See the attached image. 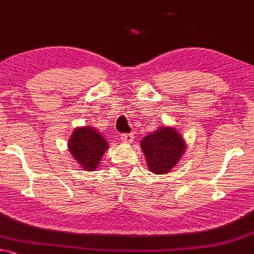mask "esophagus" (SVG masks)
I'll list each match as a JSON object with an SVG mask.
<instances>
[{
    "label": "esophagus",
    "mask_w": 254,
    "mask_h": 254,
    "mask_svg": "<svg viewBox=\"0 0 254 254\" xmlns=\"http://www.w3.org/2000/svg\"><path fill=\"white\" fill-rule=\"evenodd\" d=\"M121 139H122V141H124V142L131 143L132 141H133V134L124 133V134L121 135Z\"/></svg>",
    "instance_id": "obj_1"
}]
</instances>
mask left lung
Returning <instances> with one entry per match:
<instances>
[{
    "instance_id": "8db88e82",
    "label": "left lung",
    "mask_w": 254,
    "mask_h": 254,
    "mask_svg": "<svg viewBox=\"0 0 254 254\" xmlns=\"http://www.w3.org/2000/svg\"><path fill=\"white\" fill-rule=\"evenodd\" d=\"M148 168L155 174H166L179 163L187 144L175 127H160L141 140Z\"/></svg>"
}]
</instances>
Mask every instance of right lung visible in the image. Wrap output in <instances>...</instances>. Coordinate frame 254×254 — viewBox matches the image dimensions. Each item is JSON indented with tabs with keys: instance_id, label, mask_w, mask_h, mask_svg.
Here are the masks:
<instances>
[{
	"instance_id": "obj_1",
	"label": "right lung",
	"mask_w": 254,
	"mask_h": 254,
	"mask_svg": "<svg viewBox=\"0 0 254 254\" xmlns=\"http://www.w3.org/2000/svg\"><path fill=\"white\" fill-rule=\"evenodd\" d=\"M67 144L76 163L86 171L96 170L102 156L108 149L106 139L91 127H76Z\"/></svg>"
}]
</instances>
